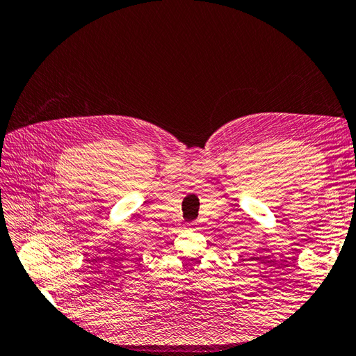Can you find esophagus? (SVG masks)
<instances>
[{"instance_id":"esophagus-1","label":"esophagus","mask_w":356,"mask_h":356,"mask_svg":"<svg viewBox=\"0 0 356 356\" xmlns=\"http://www.w3.org/2000/svg\"><path fill=\"white\" fill-rule=\"evenodd\" d=\"M186 228L188 229H193V231H195L199 228V223L197 222H191V223H186Z\"/></svg>"}]
</instances>
